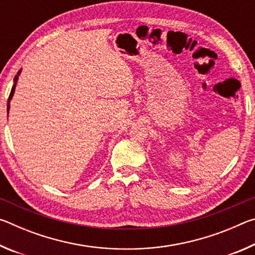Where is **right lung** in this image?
Returning a JSON list of instances; mask_svg holds the SVG:
<instances>
[{"instance_id":"obj_1","label":"right lung","mask_w":255,"mask_h":255,"mask_svg":"<svg viewBox=\"0 0 255 255\" xmlns=\"http://www.w3.org/2000/svg\"><path fill=\"white\" fill-rule=\"evenodd\" d=\"M20 72L21 71H19L18 74H16L15 77H14V84H13V86H12L11 93H10V96H8V99H7V114H8V109H10V101H11L12 97H13V93H14V90H15V83H16V81H18V75L20 74Z\"/></svg>"}]
</instances>
